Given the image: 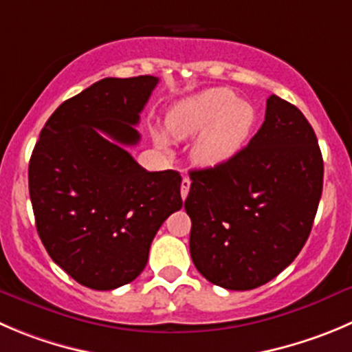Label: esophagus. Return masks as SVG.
<instances>
[{
	"instance_id": "esophagus-1",
	"label": "esophagus",
	"mask_w": 352,
	"mask_h": 352,
	"mask_svg": "<svg viewBox=\"0 0 352 352\" xmlns=\"http://www.w3.org/2000/svg\"><path fill=\"white\" fill-rule=\"evenodd\" d=\"M188 192H190V179L185 176V178L182 179V199L183 200L188 197Z\"/></svg>"
}]
</instances>
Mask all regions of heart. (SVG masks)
<instances>
[{
	"label": "heart",
	"instance_id": "1",
	"mask_svg": "<svg viewBox=\"0 0 352 352\" xmlns=\"http://www.w3.org/2000/svg\"><path fill=\"white\" fill-rule=\"evenodd\" d=\"M166 122L174 138H192L200 132L192 155L200 166L212 167L242 148L256 122V110L249 102L236 100L232 89L212 88L176 103Z\"/></svg>",
	"mask_w": 352,
	"mask_h": 352
}]
</instances>
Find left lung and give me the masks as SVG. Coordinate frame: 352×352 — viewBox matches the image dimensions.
<instances>
[{"label":"left lung","mask_w":352,"mask_h":352,"mask_svg":"<svg viewBox=\"0 0 352 352\" xmlns=\"http://www.w3.org/2000/svg\"><path fill=\"white\" fill-rule=\"evenodd\" d=\"M185 200L199 273L250 290L282 273L309 236L323 190V157L299 109L280 96L249 145L219 166L190 173Z\"/></svg>","instance_id":"left-lung-1"}]
</instances>
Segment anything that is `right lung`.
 Masks as SVG:
<instances>
[{"label": "right lung", "mask_w": 352, "mask_h": 352, "mask_svg": "<svg viewBox=\"0 0 352 352\" xmlns=\"http://www.w3.org/2000/svg\"><path fill=\"white\" fill-rule=\"evenodd\" d=\"M159 79L105 78L46 120L29 162L36 228L50 257L93 290L122 287L145 270L150 245L182 209V176L148 173L124 146Z\"/></svg>", "instance_id": "right-lung-1"}]
</instances>
